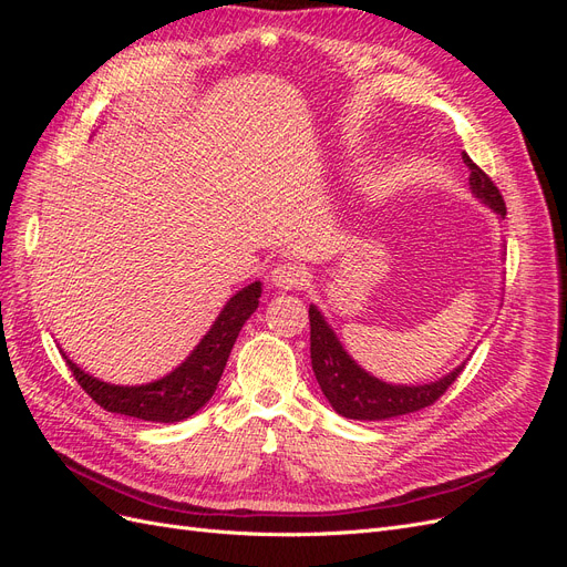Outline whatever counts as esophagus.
<instances>
[{"instance_id": "1", "label": "esophagus", "mask_w": 567, "mask_h": 567, "mask_svg": "<svg viewBox=\"0 0 567 567\" xmlns=\"http://www.w3.org/2000/svg\"><path fill=\"white\" fill-rule=\"evenodd\" d=\"M307 281V271L298 262H281L271 269V284L284 290L300 288Z\"/></svg>"}]
</instances>
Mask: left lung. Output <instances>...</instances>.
I'll list each match as a JSON object with an SVG mask.
<instances>
[{
    "label": "left lung",
    "mask_w": 567,
    "mask_h": 567,
    "mask_svg": "<svg viewBox=\"0 0 567 567\" xmlns=\"http://www.w3.org/2000/svg\"><path fill=\"white\" fill-rule=\"evenodd\" d=\"M463 163L471 169L468 182L473 196L480 203H485L487 208H492L496 217L504 219L506 205L499 188L494 186V182L466 153H463ZM310 354L312 371L326 400H329V404L340 416L354 421H388L394 416L411 414V411H419L423 406H431L456 381L463 367H466V362H461L447 375L423 385L385 383L354 362L348 350L342 348L331 323L317 310V305H310Z\"/></svg>",
    "instance_id": "left-lung-1"
}]
</instances>
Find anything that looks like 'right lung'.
Here are the masks:
<instances>
[{"label":"right lung","mask_w":567,"mask_h":567,"mask_svg":"<svg viewBox=\"0 0 567 567\" xmlns=\"http://www.w3.org/2000/svg\"><path fill=\"white\" fill-rule=\"evenodd\" d=\"M262 296V284L252 281L236 293L221 307V312L213 321L210 331L200 338L198 346L192 350L184 362L169 371L158 381L142 385H115L94 379L87 371H82L73 359L65 364L71 367L75 381L90 398L113 414H125L142 421L156 423H175L194 416L200 406H205L221 379V371L227 367L234 342L241 333L248 317L257 310Z\"/></svg>","instance_id":"1"}]
</instances>
